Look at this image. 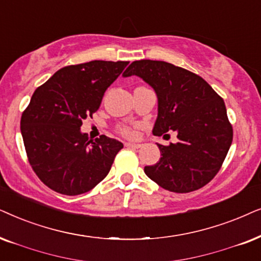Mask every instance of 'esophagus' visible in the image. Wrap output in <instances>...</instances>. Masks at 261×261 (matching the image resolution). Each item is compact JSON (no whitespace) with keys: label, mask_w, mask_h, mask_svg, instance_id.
Listing matches in <instances>:
<instances>
[{"label":"esophagus","mask_w":261,"mask_h":261,"mask_svg":"<svg viewBox=\"0 0 261 261\" xmlns=\"http://www.w3.org/2000/svg\"><path fill=\"white\" fill-rule=\"evenodd\" d=\"M125 145L128 148H134V149H138L142 147V144L140 143H133V142H127V143H125Z\"/></svg>","instance_id":"1"}]
</instances>
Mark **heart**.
<instances>
[{"instance_id":"obj_1","label":"heart","mask_w":261,"mask_h":261,"mask_svg":"<svg viewBox=\"0 0 261 261\" xmlns=\"http://www.w3.org/2000/svg\"><path fill=\"white\" fill-rule=\"evenodd\" d=\"M119 131H120V134H123L124 136H127V137H133V136H135V134H136L135 127L130 126V125H121V126L119 127Z\"/></svg>"}]
</instances>
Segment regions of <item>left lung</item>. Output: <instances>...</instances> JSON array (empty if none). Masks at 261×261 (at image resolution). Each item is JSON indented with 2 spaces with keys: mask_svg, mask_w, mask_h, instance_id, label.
I'll list each match as a JSON object with an SVG mask.
<instances>
[{
  "mask_svg": "<svg viewBox=\"0 0 261 261\" xmlns=\"http://www.w3.org/2000/svg\"><path fill=\"white\" fill-rule=\"evenodd\" d=\"M131 75L143 79L158 94L152 134L166 136L173 130L179 140L175 144H158L161 158L144 167L145 174L175 193L205 186L221 169L232 142L223 99L199 75L163 61H135L123 74Z\"/></svg>",
  "mask_w": 261,
  "mask_h": 261,
  "instance_id": "1",
  "label": "left lung"
}]
</instances>
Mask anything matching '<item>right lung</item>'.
Returning <instances> with one entry per match:
<instances>
[{"label":"right lung","mask_w":261,"mask_h":261,"mask_svg":"<svg viewBox=\"0 0 261 261\" xmlns=\"http://www.w3.org/2000/svg\"><path fill=\"white\" fill-rule=\"evenodd\" d=\"M128 62L68 65L34 90L20 128L29 162L47 187L65 196L86 193L109 174L123 143L81 134L82 120L99 110L106 89Z\"/></svg>","instance_id":"add662e5"}]
</instances>
